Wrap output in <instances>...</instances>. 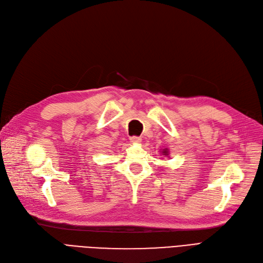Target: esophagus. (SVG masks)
<instances>
[{"instance_id": "obj_1", "label": "esophagus", "mask_w": 263, "mask_h": 263, "mask_svg": "<svg viewBox=\"0 0 263 263\" xmlns=\"http://www.w3.org/2000/svg\"><path fill=\"white\" fill-rule=\"evenodd\" d=\"M130 141H131V143H133V144H139V143H141L142 139H141L140 136H131V137H130Z\"/></svg>"}]
</instances>
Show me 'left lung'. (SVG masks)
<instances>
[{
    "label": "left lung",
    "instance_id": "1",
    "mask_svg": "<svg viewBox=\"0 0 263 263\" xmlns=\"http://www.w3.org/2000/svg\"><path fill=\"white\" fill-rule=\"evenodd\" d=\"M162 155H163V156H165V157H168V155H170V151H168V149H167V148L163 149V150H162Z\"/></svg>",
    "mask_w": 263,
    "mask_h": 263
}]
</instances>
